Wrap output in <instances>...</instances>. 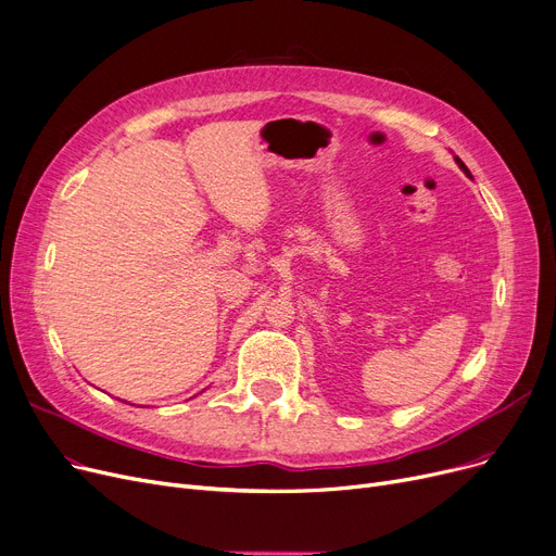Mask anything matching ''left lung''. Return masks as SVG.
<instances>
[{"instance_id":"8db88e82","label":"left lung","mask_w":556,"mask_h":556,"mask_svg":"<svg viewBox=\"0 0 556 556\" xmlns=\"http://www.w3.org/2000/svg\"><path fill=\"white\" fill-rule=\"evenodd\" d=\"M456 163H458V165H462V167H464V170H466V175H470V173H468V167H466V165H464V161H462V159H456Z\"/></svg>"}]
</instances>
